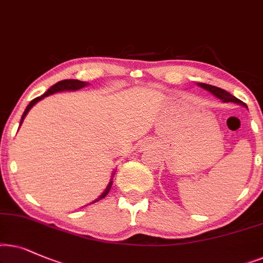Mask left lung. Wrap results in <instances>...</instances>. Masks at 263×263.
Listing matches in <instances>:
<instances>
[{
  "label": "left lung",
  "instance_id": "1",
  "mask_svg": "<svg viewBox=\"0 0 263 263\" xmlns=\"http://www.w3.org/2000/svg\"><path fill=\"white\" fill-rule=\"evenodd\" d=\"M198 85L202 86L203 89L211 91L213 95H215L216 97H219L220 100L223 101V102H234V103H237V104H241V106H246V103H243L240 100H238L237 97H234L233 95H231L230 92H227V91H225V90L220 89V87L209 85V84H203V83H199Z\"/></svg>",
  "mask_w": 263,
  "mask_h": 263
}]
</instances>
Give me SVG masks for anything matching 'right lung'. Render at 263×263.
I'll return each mask as SVG.
<instances>
[{
  "instance_id": "add662e5",
  "label": "right lung",
  "mask_w": 263,
  "mask_h": 263,
  "mask_svg": "<svg viewBox=\"0 0 263 263\" xmlns=\"http://www.w3.org/2000/svg\"><path fill=\"white\" fill-rule=\"evenodd\" d=\"M86 85H87V83H85V82H80V80H76V79H66V80H61V82L56 83L55 85H52V86L50 87V89H49V90L47 91V92H44L43 95H42V96H40V97H36V99L31 101L29 106L26 107L25 111H24V114H23V117H22V121H20V125H22V122L24 121V118L26 117V114L29 113V110L31 109V108H32V107L34 106V104H36V103L38 102V101H41L42 99H44V97H47V96H49V95H51V93L59 92V91H65V90H79V89H82V87L86 86ZM111 184H113V181H110V183L108 184V186H107L106 190L103 191V194L101 195L100 197L96 199V201H93V203L97 202V201H100V199H102V198L106 197V196L108 195V192H109V190H110Z\"/></svg>"
}]
</instances>
